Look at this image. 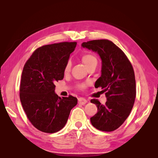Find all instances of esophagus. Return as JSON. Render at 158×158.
<instances>
[{"instance_id": "esophagus-1", "label": "esophagus", "mask_w": 158, "mask_h": 158, "mask_svg": "<svg viewBox=\"0 0 158 158\" xmlns=\"http://www.w3.org/2000/svg\"><path fill=\"white\" fill-rule=\"evenodd\" d=\"M78 102H79V104L84 105V104H86V103H87L88 102H87V100L83 98V97H80V98L78 99Z\"/></svg>"}]
</instances>
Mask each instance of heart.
Masks as SVG:
<instances>
[{
    "instance_id": "1",
    "label": "heart",
    "mask_w": 158,
    "mask_h": 158,
    "mask_svg": "<svg viewBox=\"0 0 158 158\" xmlns=\"http://www.w3.org/2000/svg\"><path fill=\"white\" fill-rule=\"evenodd\" d=\"M82 61L84 63L85 65L88 68L90 65L92 64H94V63H97V59L95 56H94L93 54H85L82 56ZM71 67H72V63L70 61H68L66 64L65 65L64 68V73H69L71 70ZM87 84H80L78 88L79 90H84V89L86 88Z\"/></svg>"
}]
</instances>
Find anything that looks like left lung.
<instances>
[{"mask_svg":"<svg viewBox=\"0 0 158 158\" xmlns=\"http://www.w3.org/2000/svg\"><path fill=\"white\" fill-rule=\"evenodd\" d=\"M81 46L96 52L101 57L102 75L94 87L102 88L107 97L105 105L96 99L90 100L97 107V113L90 117L91 124L99 131H113L127 119L135 99L133 66L124 52L109 40H93L84 42Z\"/></svg>","mask_w":158,"mask_h":158,"instance_id":"1","label":"left lung"}]
</instances>
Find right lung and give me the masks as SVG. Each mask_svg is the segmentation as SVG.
Returning <instances> with one entry per match:
<instances>
[{
	"instance_id": "add662e5",
	"label": "right lung",
	"mask_w": 158,
	"mask_h": 158,
	"mask_svg": "<svg viewBox=\"0 0 158 158\" xmlns=\"http://www.w3.org/2000/svg\"><path fill=\"white\" fill-rule=\"evenodd\" d=\"M77 42L45 45L25 63L20 85V99L28 119L42 132L54 133L65 127L77 99L59 97L54 83L62 80L64 68Z\"/></svg>"
}]
</instances>
